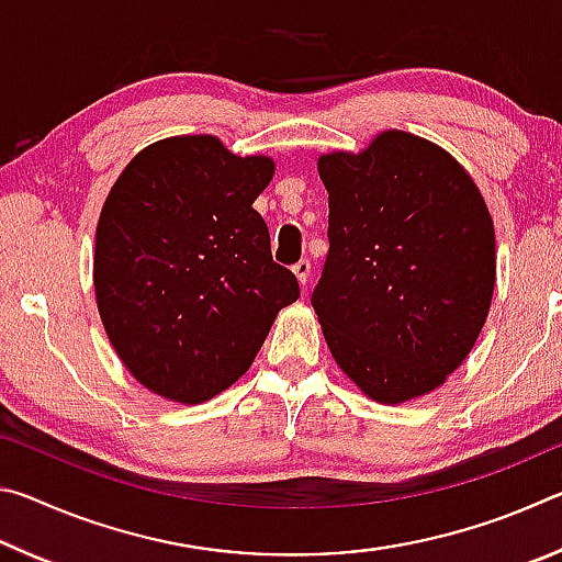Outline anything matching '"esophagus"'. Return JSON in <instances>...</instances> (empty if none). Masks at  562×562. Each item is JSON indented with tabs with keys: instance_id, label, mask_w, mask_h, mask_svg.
<instances>
[{
	"instance_id": "esophagus-1",
	"label": "esophagus",
	"mask_w": 562,
	"mask_h": 562,
	"mask_svg": "<svg viewBox=\"0 0 562 562\" xmlns=\"http://www.w3.org/2000/svg\"><path fill=\"white\" fill-rule=\"evenodd\" d=\"M292 272L297 274V280H300V284L304 288V284H307V280H310V272H312L310 260H300L297 265H292Z\"/></svg>"
}]
</instances>
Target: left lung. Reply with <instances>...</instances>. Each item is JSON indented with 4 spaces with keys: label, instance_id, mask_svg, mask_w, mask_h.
<instances>
[{
    "label": "left lung",
    "instance_id": "8db88e82",
    "mask_svg": "<svg viewBox=\"0 0 562 562\" xmlns=\"http://www.w3.org/2000/svg\"><path fill=\"white\" fill-rule=\"evenodd\" d=\"M317 170L329 252L312 307L331 357L379 404L434 392L469 357L496 288L479 186L449 150L396 128Z\"/></svg>",
    "mask_w": 562,
    "mask_h": 562
}]
</instances>
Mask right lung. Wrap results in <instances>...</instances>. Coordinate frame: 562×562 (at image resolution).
Here are the masks:
<instances>
[{
	"instance_id": "1",
	"label": "right lung",
	"mask_w": 562,
	"mask_h": 562,
	"mask_svg": "<svg viewBox=\"0 0 562 562\" xmlns=\"http://www.w3.org/2000/svg\"><path fill=\"white\" fill-rule=\"evenodd\" d=\"M272 176L268 156L173 136L133 156L109 190L93 250L99 315L123 367L154 394L201 404L225 392L300 297L252 207Z\"/></svg>"
}]
</instances>
